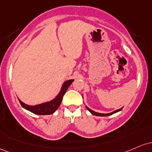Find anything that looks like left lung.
Listing matches in <instances>:
<instances>
[{"label":"left lung","mask_w":152,"mask_h":152,"mask_svg":"<svg viewBox=\"0 0 152 152\" xmlns=\"http://www.w3.org/2000/svg\"><path fill=\"white\" fill-rule=\"evenodd\" d=\"M86 108H87V109H88V110H89L90 113L93 114V115H97V116H108V115H112V114L115 113H117V112L120 111V110H121L122 108H120V109H118V110H115V111L112 112V113H97V112H95L94 110H91V109H90L89 108H88V107L86 106Z\"/></svg>","instance_id":"obj_1"}]
</instances>
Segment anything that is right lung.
I'll return each mask as SVG.
<instances>
[{"instance_id": "1", "label": "right lung", "mask_w": 152, "mask_h": 152, "mask_svg": "<svg viewBox=\"0 0 152 152\" xmlns=\"http://www.w3.org/2000/svg\"><path fill=\"white\" fill-rule=\"evenodd\" d=\"M73 81H74V80H69L64 82L63 83L62 88H61V90L59 94L56 96L55 98H54L51 101L38 104V105H28L23 103L18 98V99L19 100L20 103H21V106L25 109H26V110H29L31 113L37 114V115H50V114L54 113L57 110V109L59 108L61 103H62L63 96L65 94L68 88H69V86L72 84Z\"/></svg>"}]
</instances>
